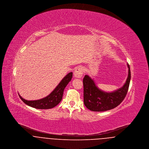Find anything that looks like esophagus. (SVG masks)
Wrapping results in <instances>:
<instances>
[{
  "instance_id": "obj_1",
  "label": "esophagus",
  "mask_w": 149,
  "mask_h": 149,
  "mask_svg": "<svg viewBox=\"0 0 149 149\" xmlns=\"http://www.w3.org/2000/svg\"><path fill=\"white\" fill-rule=\"evenodd\" d=\"M83 72H84V71H83V68L81 67H78L75 70L74 75L75 77L80 78L82 77V76L83 75Z\"/></svg>"
}]
</instances>
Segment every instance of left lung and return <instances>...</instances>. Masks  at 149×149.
<instances>
[{
  "label": "left lung",
  "instance_id": "obj_1",
  "mask_svg": "<svg viewBox=\"0 0 149 149\" xmlns=\"http://www.w3.org/2000/svg\"><path fill=\"white\" fill-rule=\"evenodd\" d=\"M127 80L121 88L112 92H106L99 89L93 79L86 75L83 79L84 103L89 110L103 112L113 109L123 100L127 93L131 80V71L128 64Z\"/></svg>",
  "mask_w": 149,
  "mask_h": 149
}]
</instances>
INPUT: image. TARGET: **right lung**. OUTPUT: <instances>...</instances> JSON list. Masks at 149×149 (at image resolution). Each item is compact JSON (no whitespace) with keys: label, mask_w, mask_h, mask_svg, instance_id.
<instances>
[{"label":"right lung","mask_w":149,"mask_h":149,"mask_svg":"<svg viewBox=\"0 0 149 149\" xmlns=\"http://www.w3.org/2000/svg\"><path fill=\"white\" fill-rule=\"evenodd\" d=\"M72 77V72L68 73L64 77L60 83L57 85L55 89L46 97L42 99H38L35 100H27L23 99L21 96L19 95L22 100L27 105L32 107L36 109H51L55 106L61 102L63 98V93L65 88L68 83L71 81Z\"/></svg>","instance_id":"obj_1"}]
</instances>
